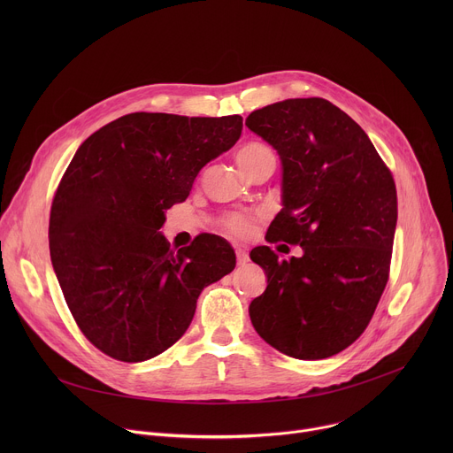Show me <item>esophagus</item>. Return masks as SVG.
Listing matches in <instances>:
<instances>
[{
	"mask_svg": "<svg viewBox=\"0 0 453 453\" xmlns=\"http://www.w3.org/2000/svg\"><path fill=\"white\" fill-rule=\"evenodd\" d=\"M236 262L238 265H245L249 262V254L245 249H236Z\"/></svg>",
	"mask_w": 453,
	"mask_h": 453,
	"instance_id": "obj_1",
	"label": "esophagus"
}]
</instances>
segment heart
<instances>
[{"label":"heart","instance_id":"b5f03b06","mask_svg":"<svg viewBox=\"0 0 453 453\" xmlns=\"http://www.w3.org/2000/svg\"><path fill=\"white\" fill-rule=\"evenodd\" d=\"M238 165L250 175L256 168L264 165L276 163L274 152L262 142H247L243 143L236 152ZM257 215H247V213H229L222 219V227L229 234L236 238H247L254 233Z\"/></svg>","mask_w":453,"mask_h":453}]
</instances>
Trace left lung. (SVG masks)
I'll return each mask as SVG.
<instances>
[{
    "label": "left lung",
    "mask_w": 453,
    "mask_h": 453,
    "mask_svg": "<svg viewBox=\"0 0 453 453\" xmlns=\"http://www.w3.org/2000/svg\"><path fill=\"white\" fill-rule=\"evenodd\" d=\"M245 125L283 163V204L267 242L303 247L278 260L256 247L267 273L252 299V326L267 344L299 360L351 346L367 328L389 281L398 196L395 177L362 127L325 98H290L252 111Z\"/></svg>",
    "instance_id": "8db88e82"
}]
</instances>
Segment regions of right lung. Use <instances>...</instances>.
Segmentation results:
<instances>
[{"label":"right lung","mask_w":453,"mask_h":453,"mask_svg":"<svg viewBox=\"0 0 453 453\" xmlns=\"http://www.w3.org/2000/svg\"><path fill=\"white\" fill-rule=\"evenodd\" d=\"M243 118L125 114L91 134L53 196L50 256L84 337L111 358L143 362L173 346L204 287L236 265L199 234L179 250L159 233L201 168L240 138Z\"/></svg>","instance_id":"right-lung-1"}]
</instances>
